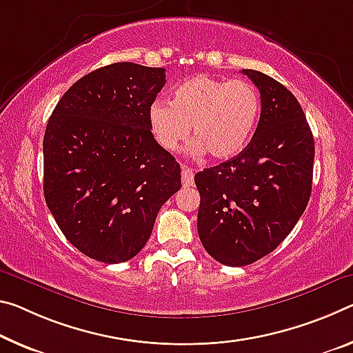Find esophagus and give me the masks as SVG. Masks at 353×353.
<instances>
[{
    "label": "esophagus",
    "instance_id": "1",
    "mask_svg": "<svg viewBox=\"0 0 353 353\" xmlns=\"http://www.w3.org/2000/svg\"><path fill=\"white\" fill-rule=\"evenodd\" d=\"M193 182H194L193 171L192 170H187V168H183V171H182V183H183V187L193 185Z\"/></svg>",
    "mask_w": 353,
    "mask_h": 353
}]
</instances>
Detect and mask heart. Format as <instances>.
Wrapping results in <instances>:
<instances>
[{
    "mask_svg": "<svg viewBox=\"0 0 353 353\" xmlns=\"http://www.w3.org/2000/svg\"><path fill=\"white\" fill-rule=\"evenodd\" d=\"M259 114L261 96L253 83L196 75L176 88L171 103L157 100L150 105L149 122L157 143L168 152L187 141L192 127L193 155L209 152L226 160L247 149Z\"/></svg>",
    "mask_w": 353,
    "mask_h": 353,
    "instance_id": "b5f03b06",
    "label": "heart"
}]
</instances>
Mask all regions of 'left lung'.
Returning a JSON list of instances; mask_svg holds the SVG:
<instances>
[{
  "instance_id": "left-lung-1",
  "label": "left lung",
  "mask_w": 353,
  "mask_h": 353,
  "mask_svg": "<svg viewBox=\"0 0 353 353\" xmlns=\"http://www.w3.org/2000/svg\"><path fill=\"white\" fill-rule=\"evenodd\" d=\"M261 92L259 124L247 149L194 176L198 234L215 261L253 264L289 236L312 187L314 138L294 94L262 72L243 69Z\"/></svg>"
}]
</instances>
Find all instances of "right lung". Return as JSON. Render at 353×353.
<instances>
[{
	"mask_svg": "<svg viewBox=\"0 0 353 353\" xmlns=\"http://www.w3.org/2000/svg\"><path fill=\"white\" fill-rule=\"evenodd\" d=\"M165 69L114 63L80 78L43 137V194L65 239L91 259L125 262L181 190V166L155 141L149 108Z\"/></svg>",
	"mask_w": 353,
	"mask_h": 353,
	"instance_id": "1",
	"label": "right lung"
}]
</instances>
